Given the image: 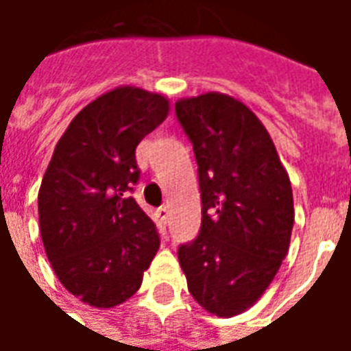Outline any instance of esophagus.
<instances>
[{
    "label": "esophagus",
    "mask_w": 351,
    "mask_h": 351,
    "mask_svg": "<svg viewBox=\"0 0 351 351\" xmlns=\"http://www.w3.org/2000/svg\"><path fill=\"white\" fill-rule=\"evenodd\" d=\"M158 216H160L161 223H169V210H167V206H160V208H158Z\"/></svg>",
    "instance_id": "1"
}]
</instances>
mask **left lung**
<instances>
[{"instance_id": "1", "label": "left lung", "mask_w": 351, "mask_h": 351, "mask_svg": "<svg viewBox=\"0 0 351 351\" xmlns=\"http://www.w3.org/2000/svg\"><path fill=\"white\" fill-rule=\"evenodd\" d=\"M176 118L197 160L203 220L178 248L191 297L233 317L256 304L286 258L293 193L269 131L244 103L218 92L184 97Z\"/></svg>"}]
</instances>
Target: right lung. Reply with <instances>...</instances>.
Instances as JSON below:
<instances>
[{
  "mask_svg": "<svg viewBox=\"0 0 351 351\" xmlns=\"http://www.w3.org/2000/svg\"><path fill=\"white\" fill-rule=\"evenodd\" d=\"M169 114V99L118 86L88 103L58 141L39 188L45 252L62 286L93 308L128 301L160 248L154 221L128 197L135 148Z\"/></svg>",
  "mask_w": 351,
  "mask_h": 351,
  "instance_id": "right-lung-1",
  "label": "right lung"
}]
</instances>
